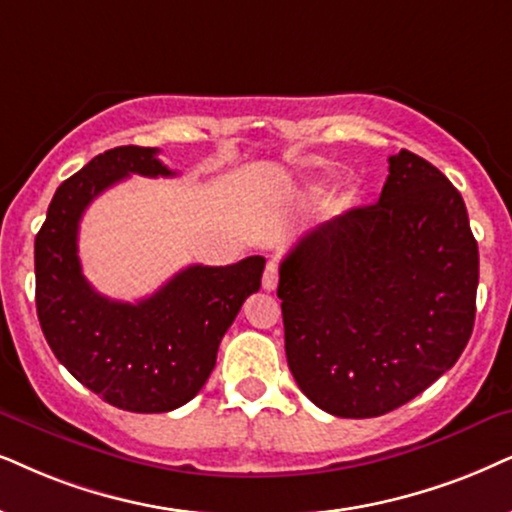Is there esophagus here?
<instances>
[{
	"label": "esophagus",
	"instance_id": "esophagus-1",
	"mask_svg": "<svg viewBox=\"0 0 512 512\" xmlns=\"http://www.w3.org/2000/svg\"><path fill=\"white\" fill-rule=\"evenodd\" d=\"M276 283H278L276 262H267V267H264V276H262V288L264 290H274Z\"/></svg>",
	"mask_w": 512,
	"mask_h": 512
}]
</instances>
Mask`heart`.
<instances>
[{
	"label": "heart",
	"mask_w": 512,
	"mask_h": 512,
	"mask_svg": "<svg viewBox=\"0 0 512 512\" xmlns=\"http://www.w3.org/2000/svg\"><path fill=\"white\" fill-rule=\"evenodd\" d=\"M326 189H328V179L314 181V184H309L307 191H304V198H319V196H323V193H326ZM352 203H354V191L349 189V191H345V193H342V196H340L338 208L345 210V208H349V205H352Z\"/></svg>",
	"instance_id": "b5f03b06"
}]
</instances>
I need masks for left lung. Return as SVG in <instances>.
Wrapping results in <instances>:
<instances>
[{
	"instance_id": "left-lung-1",
	"label": "left lung",
	"mask_w": 512,
	"mask_h": 512,
	"mask_svg": "<svg viewBox=\"0 0 512 512\" xmlns=\"http://www.w3.org/2000/svg\"><path fill=\"white\" fill-rule=\"evenodd\" d=\"M278 274L290 373L333 416L399 409L470 340L480 255L468 210L411 151L390 155L378 203L304 234Z\"/></svg>"
}]
</instances>
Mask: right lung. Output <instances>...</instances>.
Wrapping results in <instances>:
<instances>
[{
	"mask_svg": "<svg viewBox=\"0 0 512 512\" xmlns=\"http://www.w3.org/2000/svg\"><path fill=\"white\" fill-rule=\"evenodd\" d=\"M174 177L158 148L118 146L58 186L35 238V302L56 359L103 401L134 413H165L200 392L224 333L262 286L264 257L229 267L191 264L158 293L115 302L82 276L77 231L96 196L127 179Z\"/></svg>",
	"mask_w": 512,
	"mask_h": 512,
	"instance_id": "obj_1",
	"label": "right lung"
}]
</instances>
